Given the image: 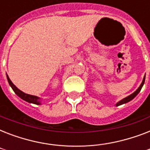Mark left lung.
<instances>
[{"label":"left lung","mask_w":150,"mask_h":150,"mask_svg":"<svg viewBox=\"0 0 150 150\" xmlns=\"http://www.w3.org/2000/svg\"><path fill=\"white\" fill-rule=\"evenodd\" d=\"M144 82H145V77H144V79H143V80H142V82L141 83V85H140V86L138 88L137 90H136L135 93H133L132 94H131L130 96H127L126 98L123 99V100H121V101H119V102L116 104V106H120V105H121V104L126 103L129 102V101H131V100H132V99L135 98V96L138 95V93H139L140 92V90H141V89H142V87L143 86V85H144Z\"/></svg>","instance_id":"1"}]
</instances>
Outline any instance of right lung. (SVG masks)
I'll use <instances>...</instances> for the list:
<instances>
[{
  "mask_svg": "<svg viewBox=\"0 0 150 150\" xmlns=\"http://www.w3.org/2000/svg\"><path fill=\"white\" fill-rule=\"evenodd\" d=\"M7 79H8V83L9 85L11 86V87L12 88V89L14 90L15 93L17 94L18 96H19L20 98H22V100H25L26 102H29V103H35V104H40V101L39 100V97L36 96H32V95H29V94H26L22 92L21 90L18 89L17 87L15 86V85L13 84L11 81L10 80L9 77H8V75H7Z\"/></svg>",
  "mask_w": 150,
  "mask_h": 150,
  "instance_id": "right-lung-1",
  "label": "right lung"
}]
</instances>
